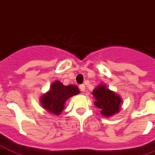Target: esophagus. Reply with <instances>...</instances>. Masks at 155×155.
Here are the masks:
<instances>
[{
	"instance_id": "34e87169",
	"label": "esophagus",
	"mask_w": 155,
	"mask_h": 155,
	"mask_svg": "<svg viewBox=\"0 0 155 155\" xmlns=\"http://www.w3.org/2000/svg\"><path fill=\"white\" fill-rule=\"evenodd\" d=\"M80 89L81 91H85V86H84V84H81V85H80Z\"/></svg>"
}]
</instances>
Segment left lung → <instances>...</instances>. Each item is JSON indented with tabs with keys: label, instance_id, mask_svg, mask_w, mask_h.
<instances>
[{
	"label": "left lung",
	"instance_id": "8db88e82",
	"mask_svg": "<svg viewBox=\"0 0 155 155\" xmlns=\"http://www.w3.org/2000/svg\"><path fill=\"white\" fill-rule=\"evenodd\" d=\"M95 97V105L101 109L100 112L105 117H110L119 111L122 99L117 94L108 89L106 85H99L92 91Z\"/></svg>",
	"mask_w": 155,
	"mask_h": 155
}]
</instances>
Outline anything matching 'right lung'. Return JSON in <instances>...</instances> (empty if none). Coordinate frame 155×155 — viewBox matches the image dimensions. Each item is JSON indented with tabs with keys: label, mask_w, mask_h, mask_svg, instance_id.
I'll list each match as a JSON object with an SVG mask.
<instances>
[{
	"label": "right lung",
	"mask_w": 155,
	"mask_h": 155,
	"mask_svg": "<svg viewBox=\"0 0 155 155\" xmlns=\"http://www.w3.org/2000/svg\"><path fill=\"white\" fill-rule=\"evenodd\" d=\"M80 91L75 85L64 86L59 80H56L51 85L50 90L41 98V104L49 113L59 115L64 108L67 99L78 95Z\"/></svg>",
	"instance_id": "1"
}]
</instances>
